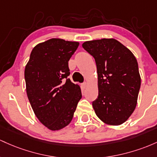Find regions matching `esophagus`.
Returning <instances> with one entry per match:
<instances>
[{
	"instance_id": "34e87169",
	"label": "esophagus",
	"mask_w": 157,
	"mask_h": 157,
	"mask_svg": "<svg viewBox=\"0 0 157 157\" xmlns=\"http://www.w3.org/2000/svg\"><path fill=\"white\" fill-rule=\"evenodd\" d=\"M82 87H83V88H86L87 87V82H84V83L82 84Z\"/></svg>"
}]
</instances>
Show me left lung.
Returning a JSON list of instances; mask_svg holds the SVG:
<instances>
[{
    "instance_id": "1",
    "label": "left lung",
    "mask_w": 157,
    "mask_h": 157,
    "mask_svg": "<svg viewBox=\"0 0 157 157\" xmlns=\"http://www.w3.org/2000/svg\"><path fill=\"white\" fill-rule=\"evenodd\" d=\"M82 47L94 58L97 67L95 113L105 124L120 125L131 117L137 104L141 77L136 59L113 38L85 41Z\"/></svg>"
}]
</instances>
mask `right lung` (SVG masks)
<instances>
[{"label":"right lung","instance_id":"obj_1","mask_svg":"<svg viewBox=\"0 0 157 157\" xmlns=\"http://www.w3.org/2000/svg\"><path fill=\"white\" fill-rule=\"evenodd\" d=\"M78 42L51 38L32 50L24 70L26 90L35 115L51 131L70 124L82 91L67 78L68 61Z\"/></svg>","mask_w":157,"mask_h":157}]
</instances>
